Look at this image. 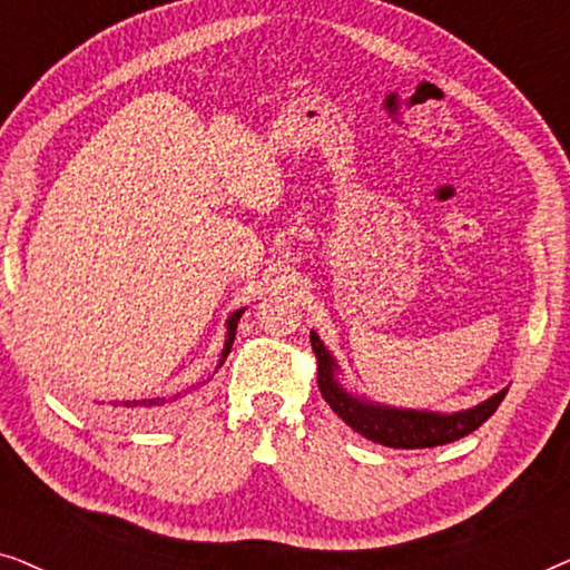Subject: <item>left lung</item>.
Listing matches in <instances>:
<instances>
[{"label":"left lung","instance_id":"8db88e82","mask_svg":"<svg viewBox=\"0 0 570 570\" xmlns=\"http://www.w3.org/2000/svg\"><path fill=\"white\" fill-rule=\"evenodd\" d=\"M311 347L316 353V371H318V392L326 404L345 420V423L365 435L368 441H376L389 449H433L443 443L459 441L464 435L485 423V420L498 410L509 389L490 396L478 407L454 412V415H439V412H417V410H394L371 404L357 396L347 394L337 381H334V361L326 353L322 340L311 332Z\"/></svg>","mask_w":570,"mask_h":570}]
</instances>
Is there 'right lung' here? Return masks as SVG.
<instances>
[{"mask_svg":"<svg viewBox=\"0 0 570 570\" xmlns=\"http://www.w3.org/2000/svg\"><path fill=\"white\" fill-rule=\"evenodd\" d=\"M240 314H244V308L236 311V314L228 318V340H225V347H223V355H220V365L225 363V357H228V353H230L233 340H236V326L240 322ZM176 400H178V394L176 396H153V400L121 402L119 407H124V410H147V412H150V410H158V407H163V404H170V402H176ZM114 407H116V402H114Z\"/></svg>","mask_w":570,"mask_h":570,"instance_id":"obj_1","label":"right lung"}]
</instances>
